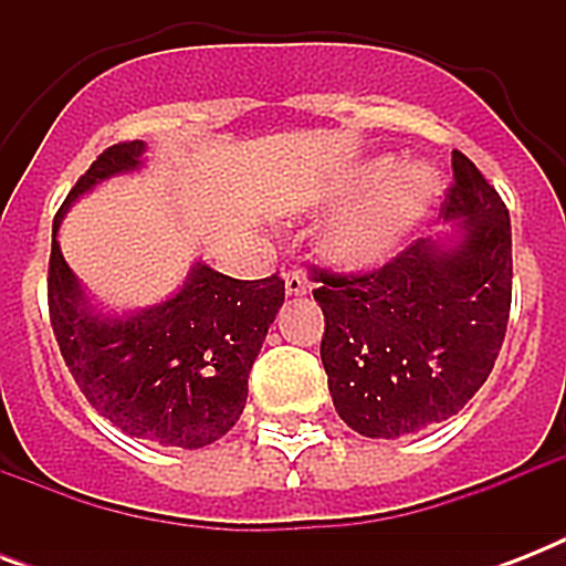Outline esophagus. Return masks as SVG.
I'll list each match as a JSON object with an SVG mask.
<instances>
[{
  "label": "esophagus",
  "mask_w": 566,
  "mask_h": 566,
  "mask_svg": "<svg viewBox=\"0 0 566 566\" xmlns=\"http://www.w3.org/2000/svg\"><path fill=\"white\" fill-rule=\"evenodd\" d=\"M284 291H287V296H302V293L308 291L305 275H302L300 270H287V273H284Z\"/></svg>",
  "instance_id": "esophagus-1"
}]
</instances>
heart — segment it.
<instances>
[{"label": "heart", "mask_w": 566, "mask_h": 566, "mask_svg": "<svg viewBox=\"0 0 566 566\" xmlns=\"http://www.w3.org/2000/svg\"><path fill=\"white\" fill-rule=\"evenodd\" d=\"M438 193L440 179L429 164L396 167L394 158H373L355 167L335 190V199H364L328 226L319 240L323 255L344 270H370L381 264L422 220Z\"/></svg>", "instance_id": "1"}]
</instances>
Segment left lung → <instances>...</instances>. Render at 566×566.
<instances>
[{
    "instance_id": "left-lung-1",
    "label": "left lung",
    "mask_w": 566,
    "mask_h": 566,
    "mask_svg": "<svg viewBox=\"0 0 566 566\" xmlns=\"http://www.w3.org/2000/svg\"><path fill=\"white\" fill-rule=\"evenodd\" d=\"M440 217L458 220L455 243L413 240L373 273L314 270L328 394L364 438H405L449 420L488 381L505 340L509 208L458 149Z\"/></svg>"
}]
</instances>
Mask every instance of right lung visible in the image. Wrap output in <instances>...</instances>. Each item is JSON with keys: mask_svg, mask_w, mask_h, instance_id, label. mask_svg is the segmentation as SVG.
Instances as JSON below:
<instances>
[{"mask_svg": "<svg viewBox=\"0 0 566 566\" xmlns=\"http://www.w3.org/2000/svg\"><path fill=\"white\" fill-rule=\"evenodd\" d=\"M144 140L114 144L66 193L52 222L49 319L75 385L96 411L132 438L199 449L240 420L247 381L266 328L284 302V282H240L208 264L181 291L135 314H99L57 247L66 208L99 181L144 164Z\"/></svg>", "mask_w": 566, "mask_h": 566, "instance_id": "obj_1", "label": "right lung"}]
</instances>
